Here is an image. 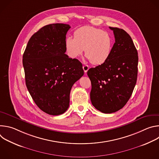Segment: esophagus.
Segmentation results:
<instances>
[{
    "label": "esophagus",
    "instance_id": "obj_1",
    "mask_svg": "<svg viewBox=\"0 0 159 159\" xmlns=\"http://www.w3.org/2000/svg\"><path fill=\"white\" fill-rule=\"evenodd\" d=\"M89 69V67L88 65H83V70H84L85 73H86L88 71Z\"/></svg>",
    "mask_w": 159,
    "mask_h": 159
}]
</instances>
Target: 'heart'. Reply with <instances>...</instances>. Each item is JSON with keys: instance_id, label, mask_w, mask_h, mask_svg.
<instances>
[{"instance_id": "heart-1", "label": "heart", "mask_w": 159, "mask_h": 159, "mask_svg": "<svg viewBox=\"0 0 159 159\" xmlns=\"http://www.w3.org/2000/svg\"><path fill=\"white\" fill-rule=\"evenodd\" d=\"M74 35V38L66 37L65 41L66 51L70 57H79L84 49L86 57L94 65H101L110 57L114 40L107 32L86 26L76 30Z\"/></svg>"}]
</instances>
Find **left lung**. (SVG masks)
I'll return each mask as SVG.
<instances>
[{
	"label": "left lung",
	"instance_id": "1",
	"mask_svg": "<svg viewBox=\"0 0 159 159\" xmlns=\"http://www.w3.org/2000/svg\"><path fill=\"white\" fill-rule=\"evenodd\" d=\"M109 29L115 38L110 57L87 71L92 85L90 101L96 109L106 114L121 109L129 99L137 83L139 62L130 36L122 29Z\"/></svg>",
	"mask_w": 159,
	"mask_h": 159
}]
</instances>
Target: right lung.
<instances>
[{
  "mask_svg": "<svg viewBox=\"0 0 159 159\" xmlns=\"http://www.w3.org/2000/svg\"><path fill=\"white\" fill-rule=\"evenodd\" d=\"M70 28L61 23L44 26L31 37L22 57L28 91L38 107L50 115L69 108L71 89L84 75L82 63L65 53Z\"/></svg>",
  "mask_w": 159,
  "mask_h": 159,
  "instance_id": "add662e5",
  "label": "right lung"
}]
</instances>
